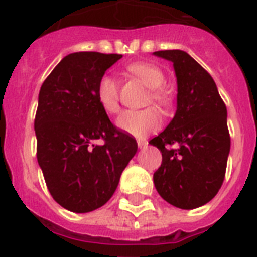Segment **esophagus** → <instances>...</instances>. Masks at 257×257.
I'll return each instance as SVG.
<instances>
[{"mask_svg": "<svg viewBox=\"0 0 257 257\" xmlns=\"http://www.w3.org/2000/svg\"><path fill=\"white\" fill-rule=\"evenodd\" d=\"M137 145H139V148H145L147 145H148V141L147 140H137Z\"/></svg>", "mask_w": 257, "mask_h": 257, "instance_id": "obj_1", "label": "esophagus"}]
</instances>
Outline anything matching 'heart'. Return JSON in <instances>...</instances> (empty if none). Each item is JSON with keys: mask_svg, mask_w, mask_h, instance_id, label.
<instances>
[{"mask_svg": "<svg viewBox=\"0 0 257 257\" xmlns=\"http://www.w3.org/2000/svg\"><path fill=\"white\" fill-rule=\"evenodd\" d=\"M129 73L139 78L147 88H149V100L160 106L169 104L168 93L161 85L164 84V73L156 65L148 62H135L128 66ZM97 100L101 108L109 114H114L120 110L118 100V85L112 76L104 74L97 84ZM161 124L160 114L153 108L141 109V110H125L117 118V126L124 132L136 137H143L157 129Z\"/></svg>", "mask_w": 257, "mask_h": 257, "instance_id": "obj_1", "label": "heart"}]
</instances>
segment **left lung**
Here are the masks:
<instances>
[{"mask_svg": "<svg viewBox=\"0 0 257 257\" xmlns=\"http://www.w3.org/2000/svg\"><path fill=\"white\" fill-rule=\"evenodd\" d=\"M153 54L173 62L177 78L175 117L149 141L163 156L153 183L165 201L195 209L211 201L223 185L231 149L227 106L211 74L187 52Z\"/></svg>", "mask_w": 257, "mask_h": 257, "instance_id": "1", "label": "left lung"}]
</instances>
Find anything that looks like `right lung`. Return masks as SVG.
Here are the masks:
<instances>
[{"mask_svg":"<svg viewBox=\"0 0 257 257\" xmlns=\"http://www.w3.org/2000/svg\"><path fill=\"white\" fill-rule=\"evenodd\" d=\"M121 54L76 52L58 62L38 94L34 118L37 161L61 207L86 213L102 207L137 152L129 133L110 122L97 84ZM102 140V145H94Z\"/></svg>","mask_w":257,"mask_h":257,"instance_id":"add662e5","label":"right lung"}]
</instances>
